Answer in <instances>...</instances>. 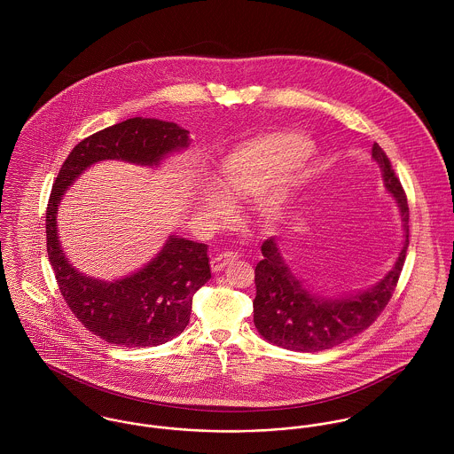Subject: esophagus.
Returning a JSON list of instances; mask_svg holds the SVG:
<instances>
[{
	"mask_svg": "<svg viewBox=\"0 0 454 454\" xmlns=\"http://www.w3.org/2000/svg\"><path fill=\"white\" fill-rule=\"evenodd\" d=\"M236 259H238V255L232 254V252L220 254V255H216V257L211 259V270H213V272H220L225 265H229L231 262H234Z\"/></svg>",
	"mask_w": 454,
	"mask_h": 454,
	"instance_id": "obj_1",
	"label": "esophagus"
}]
</instances>
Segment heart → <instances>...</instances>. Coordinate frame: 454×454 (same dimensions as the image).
I'll list each match as a JSON object with an SVG mask.
<instances>
[{
	"label": "heart",
	"mask_w": 454,
	"mask_h": 454,
	"mask_svg": "<svg viewBox=\"0 0 454 454\" xmlns=\"http://www.w3.org/2000/svg\"><path fill=\"white\" fill-rule=\"evenodd\" d=\"M313 143L295 130L265 132L238 143L225 152L215 169L213 182L227 197H248L267 191L285 171L309 157ZM288 180H281L262 200V213L269 220L283 215ZM199 211L209 220H220L229 211V202L213 189L199 191Z\"/></svg>",
	"instance_id": "obj_1"
}]
</instances>
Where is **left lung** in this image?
<instances>
[{
  "label": "left lung",
  "mask_w": 454,
  "mask_h": 454,
  "mask_svg": "<svg viewBox=\"0 0 454 454\" xmlns=\"http://www.w3.org/2000/svg\"><path fill=\"white\" fill-rule=\"evenodd\" d=\"M372 159L381 169L385 189L398 206L403 227V245L393 267L365 290L325 297L313 294L290 269L274 238L265 239L262 243L263 259L255 267L254 324L270 344L304 353L330 349L369 328L387 308L409 247V206L400 180L378 143L372 146Z\"/></svg>",
  "instance_id": "1"
}]
</instances>
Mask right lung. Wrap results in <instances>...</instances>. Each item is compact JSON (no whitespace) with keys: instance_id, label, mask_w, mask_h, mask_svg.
<instances>
[{"instance_id":"add662e5","label":"right lung","mask_w":454,"mask_h":454,"mask_svg":"<svg viewBox=\"0 0 454 454\" xmlns=\"http://www.w3.org/2000/svg\"><path fill=\"white\" fill-rule=\"evenodd\" d=\"M189 130L175 122L134 117L80 141L52 185L47 207V254L61 295L82 325L114 346L146 348L180 335L191 320L192 297L211 278L207 245L169 236L145 267L119 279H99L76 270L58 234L65 192L92 164L122 160L157 168L187 150Z\"/></svg>"}]
</instances>
